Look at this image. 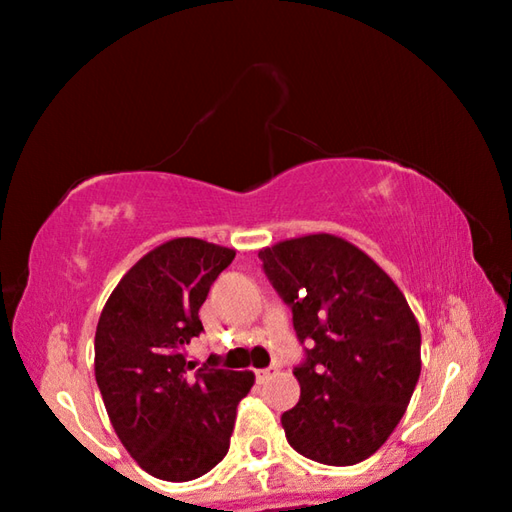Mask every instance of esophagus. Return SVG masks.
Wrapping results in <instances>:
<instances>
[{"label":"esophagus","mask_w":512,"mask_h":512,"mask_svg":"<svg viewBox=\"0 0 512 512\" xmlns=\"http://www.w3.org/2000/svg\"><path fill=\"white\" fill-rule=\"evenodd\" d=\"M274 374H277V369H274V367L258 369V372H256V381H258V383H265V381H270Z\"/></svg>","instance_id":"34e87169"}]
</instances>
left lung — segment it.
Here are the masks:
<instances>
[{"label": "left lung", "mask_w": 512, "mask_h": 512, "mask_svg": "<svg viewBox=\"0 0 512 512\" xmlns=\"http://www.w3.org/2000/svg\"><path fill=\"white\" fill-rule=\"evenodd\" d=\"M258 258L307 344L293 369L300 402L281 416L286 439L314 462L358 464L388 441L416 390V316L395 281L335 235L279 242Z\"/></svg>", "instance_id": "left-lung-1"}]
</instances>
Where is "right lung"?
I'll return each mask as SVG.
<instances>
[{"label":"right lung","instance_id":"right-lung-1","mask_svg":"<svg viewBox=\"0 0 512 512\" xmlns=\"http://www.w3.org/2000/svg\"><path fill=\"white\" fill-rule=\"evenodd\" d=\"M233 249L177 238L124 274L101 311L94 374L122 446L150 476L187 483L226 457L251 372L207 360L191 374L184 346L203 332L198 309Z\"/></svg>","mask_w":512,"mask_h":512}]
</instances>
